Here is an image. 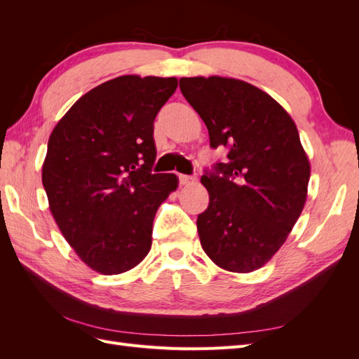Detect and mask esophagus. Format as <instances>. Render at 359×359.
Masks as SVG:
<instances>
[{
    "mask_svg": "<svg viewBox=\"0 0 359 359\" xmlns=\"http://www.w3.org/2000/svg\"><path fill=\"white\" fill-rule=\"evenodd\" d=\"M178 180H180V184H182V186H189V184H193L194 181H196V177L186 175V173H178Z\"/></svg>",
    "mask_w": 359,
    "mask_h": 359,
    "instance_id": "34e87169",
    "label": "esophagus"
}]
</instances>
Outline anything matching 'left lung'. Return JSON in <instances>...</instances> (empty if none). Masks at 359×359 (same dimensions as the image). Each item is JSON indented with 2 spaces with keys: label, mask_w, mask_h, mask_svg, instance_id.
Here are the masks:
<instances>
[{
  "label": "left lung",
  "mask_w": 359,
  "mask_h": 359,
  "mask_svg": "<svg viewBox=\"0 0 359 359\" xmlns=\"http://www.w3.org/2000/svg\"><path fill=\"white\" fill-rule=\"evenodd\" d=\"M180 88L227 156L201 181L210 193L198 215L202 248L233 273L264 266L283 245L307 199L310 163L295 123L273 97L244 81L181 78Z\"/></svg>",
  "instance_id": "left-lung-1"
}]
</instances>
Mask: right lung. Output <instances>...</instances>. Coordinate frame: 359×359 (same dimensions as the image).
Listing matches in <instances>:
<instances>
[{"label": "right lung", "mask_w": 359, "mask_h": 359, "mask_svg": "<svg viewBox=\"0 0 359 359\" xmlns=\"http://www.w3.org/2000/svg\"><path fill=\"white\" fill-rule=\"evenodd\" d=\"M177 78L127 74L82 95L53 128L41 181L50 212L83 262L104 276L142 262L161 202L178 186L153 173L154 119Z\"/></svg>", "instance_id": "1"}]
</instances>
